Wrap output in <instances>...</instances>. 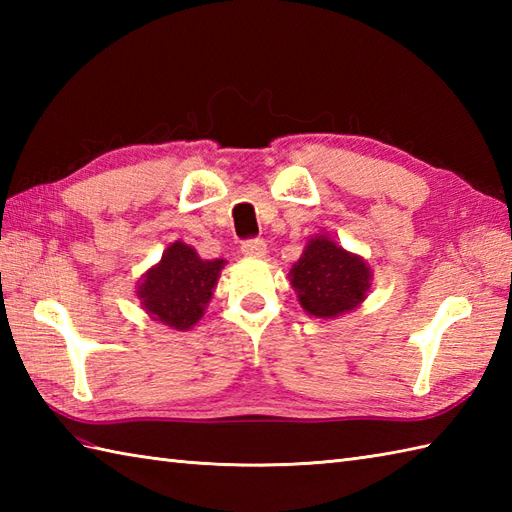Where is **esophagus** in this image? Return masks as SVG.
<instances>
[{"mask_svg":"<svg viewBox=\"0 0 512 512\" xmlns=\"http://www.w3.org/2000/svg\"><path fill=\"white\" fill-rule=\"evenodd\" d=\"M242 253L246 257H264L266 255V242L262 237H250L242 242Z\"/></svg>","mask_w":512,"mask_h":512,"instance_id":"34e87169","label":"esophagus"}]
</instances>
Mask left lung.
<instances>
[{"instance_id":"1","label":"left lung","mask_w":512,"mask_h":512,"mask_svg":"<svg viewBox=\"0 0 512 512\" xmlns=\"http://www.w3.org/2000/svg\"><path fill=\"white\" fill-rule=\"evenodd\" d=\"M301 306L312 317L332 319L354 310L369 290V268L328 237H314L290 270Z\"/></svg>"}]
</instances>
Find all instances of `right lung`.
Instances as JSON below:
<instances>
[{"label":"right lung","mask_w":512,"mask_h":512,"mask_svg":"<svg viewBox=\"0 0 512 512\" xmlns=\"http://www.w3.org/2000/svg\"><path fill=\"white\" fill-rule=\"evenodd\" d=\"M224 259H200L187 244H171L160 264L145 275L138 297L156 321L173 330H189L211 301Z\"/></svg>","instance_id":"obj_1"}]
</instances>
